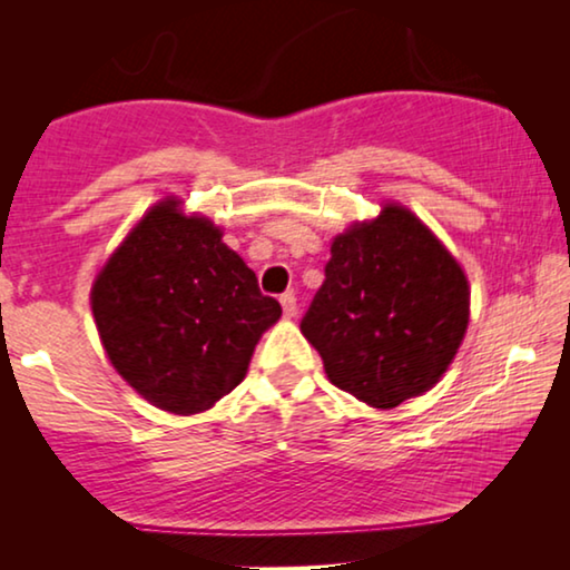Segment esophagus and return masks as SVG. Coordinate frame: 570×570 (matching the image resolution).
<instances>
[{
    "label": "esophagus",
    "instance_id": "obj_1",
    "mask_svg": "<svg viewBox=\"0 0 570 570\" xmlns=\"http://www.w3.org/2000/svg\"><path fill=\"white\" fill-rule=\"evenodd\" d=\"M279 303H283V311H285L287 318H293L295 314H298V298H295L293 291L279 295Z\"/></svg>",
    "mask_w": 570,
    "mask_h": 570
}]
</instances>
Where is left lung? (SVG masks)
<instances>
[{
  "label": "left lung",
  "mask_w": 570,
  "mask_h": 570,
  "mask_svg": "<svg viewBox=\"0 0 570 570\" xmlns=\"http://www.w3.org/2000/svg\"><path fill=\"white\" fill-rule=\"evenodd\" d=\"M466 324L464 269L420 217L386 205L332 240L301 332L334 386L392 410L446 373Z\"/></svg>",
  "instance_id": "left-lung-1"
}]
</instances>
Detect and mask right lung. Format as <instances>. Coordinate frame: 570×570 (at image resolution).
Returning <instances> with one entry per match:
<instances>
[{"mask_svg": "<svg viewBox=\"0 0 570 570\" xmlns=\"http://www.w3.org/2000/svg\"><path fill=\"white\" fill-rule=\"evenodd\" d=\"M163 199L98 272L90 306L108 361L174 415L209 410L246 376L256 342L283 316L207 217Z\"/></svg>", "mask_w": 570, "mask_h": 570, "instance_id": "1", "label": "right lung"}]
</instances>
